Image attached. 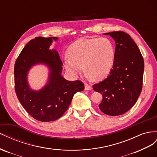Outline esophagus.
Masks as SVG:
<instances>
[{
	"instance_id": "obj_1",
	"label": "esophagus",
	"mask_w": 157,
	"mask_h": 157,
	"mask_svg": "<svg viewBox=\"0 0 157 157\" xmlns=\"http://www.w3.org/2000/svg\"><path fill=\"white\" fill-rule=\"evenodd\" d=\"M91 89H92V87L91 86H89L88 84L86 83V85H85V90L88 91V90H91Z\"/></svg>"
}]
</instances>
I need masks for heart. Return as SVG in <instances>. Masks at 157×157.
I'll return each instance as SVG.
<instances>
[{
  "label": "heart",
  "mask_w": 157,
  "mask_h": 157,
  "mask_svg": "<svg viewBox=\"0 0 157 157\" xmlns=\"http://www.w3.org/2000/svg\"><path fill=\"white\" fill-rule=\"evenodd\" d=\"M115 47L106 37L79 39L74 42L67 51L63 64L67 71L73 76L83 70L89 79H102L113 68Z\"/></svg>",
  "instance_id": "b5f03b06"
}]
</instances>
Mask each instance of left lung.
Segmentation results:
<instances>
[{"label":"left lung","instance_id":"obj_1","mask_svg":"<svg viewBox=\"0 0 157 157\" xmlns=\"http://www.w3.org/2000/svg\"><path fill=\"white\" fill-rule=\"evenodd\" d=\"M115 41L113 68L103 81L93 85L94 90L102 94L100 110L109 116L126 113L136 104L142 89L144 60L138 47L123 31L106 33Z\"/></svg>","mask_w":157,"mask_h":157}]
</instances>
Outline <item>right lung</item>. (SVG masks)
Masks as SVG:
<instances>
[{
  "label": "right lung",
  "instance_id": "add662e5",
  "mask_svg": "<svg viewBox=\"0 0 157 157\" xmlns=\"http://www.w3.org/2000/svg\"><path fill=\"white\" fill-rule=\"evenodd\" d=\"M58 37H37L26 44L15 62L14 82L17 98L24 109L37 120L51 122L60 118L70 106L75 93L84 90L81 81H68L62 75L63 64L56 50L49 49ZM43 64L49 70L48 81L43 88L33 90L29 86L30 69Z\"/></svg>",
  "mask_w": 157,
  "mask_h": 157
}]
</instances>
